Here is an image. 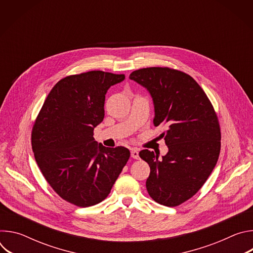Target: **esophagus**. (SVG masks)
I'll list each match as a JSON object with an SVG mask.
<instances>
[{
    "instance_id": "34e87169",
    "label": "esophagus",
    "mask_w": 253,
    "mask_h": 253,
    "mask_svg": "<svg viewBox=\"0 0 253 253\" xmlns=\"http://www.w3.org/2000/svg\"><path fill=\"white\" fill-rule=\"evenodd\" d=\"M131 157L134 159H138L139 158V152L137 149H132L131 150Z\"/></svg>"
}]
</instances>
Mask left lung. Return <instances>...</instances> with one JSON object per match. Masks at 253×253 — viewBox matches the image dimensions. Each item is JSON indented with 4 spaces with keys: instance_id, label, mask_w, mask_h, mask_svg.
Segmentation results:
<instances>
[{
    "instance_id": "8db88e82",
    "label": "left lung",
    "mask_w": 253,
    "mask_h": 253,
    "mask_svg": "<svg viewBox=\"0 0 253 253\" xmlns=\"http://www.w3.org/2000/svg\"><path fill=\"white\" fill-rule=\"evenodd\" d=\"M129 78L150 93L154 126L168 129L165 156L144 149L139 156L150 166L146 188L159 204L174 207L191 198L203 186L220 153L217 115L198 83L184 72L168 67L136 70Z\"/></svg>"
}]
</instances>
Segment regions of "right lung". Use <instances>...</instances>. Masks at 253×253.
Here are the masks:
<instances>
[{
  "instance_id": "right-lung-1",
  "label": "right lung",
  "mask_w": 253,
  "mask_h": 253,
  "mask_svg": "<svg viewBox=\"0 0 253 253\" xmlns=\"http://www.w3.org/2000/svg\"><path fill=\"white\" fill-rule=\"evenodd\" d=\"M123 74L90 71L60 80L50 91L32 130V149L43 176L64 200L79 207L109 195L130 151L95 141L105 115V95Z\"/></svg>"
}]
</instances>
